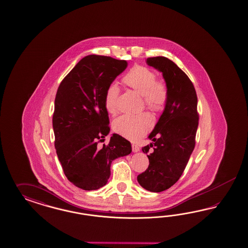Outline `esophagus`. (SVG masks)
Here are the masks:
<instances>
[{
    "instance_id": "esophagus-1",
    "label": "esophagus",
    "mask_w": 248,
    "mask_h": 248,
    "mask_svg": "<svg viewBox=\"0 0 248 248\" xmlns=\"http://www.w3.org/2000/svg\"><path fill=\"white\" fill-rule=\"evenodd\" d=\"M132 149H133V152H134V153H136V152H139V151H140L139 146H138L137 144H135V143H133V144H132Z\"/></svg>"
}]
</instances>
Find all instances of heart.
Returning a JSON list of instances; mask_svg holds the SVG:
<instances>
[{"instance_id": "heart-1", "label": "heart", "mask_w": 248, "mask_h": 248, "mask_svg": "<svg viewBox=\"0 0 248 248\" xmlns=\"http://www.w3.org/2000/svg\"><path fill=\"white\" fill-rule=\"evenodd\" d=\"M129 88L142 94L145 106L154 113H162L169 99L168 86L164 80L156 79L155 73L147 66L137 64L131 68L122 79ZM120 88L115 83L106 87L105 106L112 115L117 113V101ZM153 126V118L148 113L136 115H122L113 122V130L123 137L135 141L143 137Z\"/></svg>"}]
</instances>
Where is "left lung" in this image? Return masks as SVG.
Listing matches in <instances>:
<instances>
[{
  "mask_svg": "<svg viewBox=\"0 0 248 248\" xmlns=\"http://www.w3.org/2000/svg\"><path fill=\"white\" fill-rule=\"evenodd\" d=\"M147 64L163 73L169 99L149 139L142 148L149 166L137 176L142 187L159 193L173 186L184 173L195 148L198 127L195 86L185 72L164 56L149 57Z\"/></svg>",
  "mask_w": 248,
  "mask_h": 248,
  "instance_id": "8db88e82",
  "label": "left lung"
}]
</instances>
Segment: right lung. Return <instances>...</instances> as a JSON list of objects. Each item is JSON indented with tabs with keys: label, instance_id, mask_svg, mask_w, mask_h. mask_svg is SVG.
Segmentation results:
<instances>
[{
	"label": "right lung",
	"instance_id": "1",
	"mask_svg": "<svg viewBox=\"0 0 248 248\" xmlns=\"http://www.w3.org/2000/svg\"><path fill=\"white\" fill-rule=\"evenodd\" d=\"M110 56L87 55L61 82L54 101L53 127L56 154L68 180L86 191L106 185L114 159L132 152L131 143L110 132L105 106L109 83L127 67Z\"/></svg>",
	"mask_w": 248,
	"mask_h": 248
}]
</instances>
